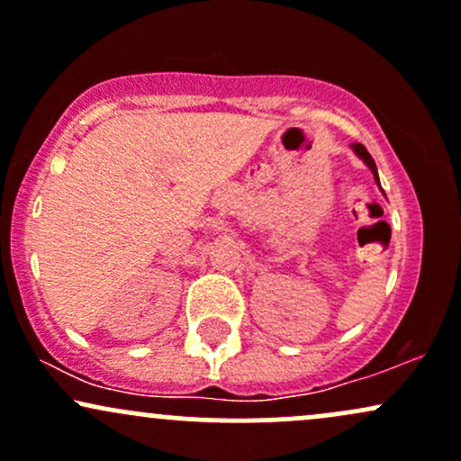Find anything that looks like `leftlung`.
<instances>
[{
	"mask_svg": "<svg viewBox=\"0 0 461 461\" xmlns=\"http://www.w3.org/2000/svg\"><path fill=\"white\" fill-rule=\"evenodd\" d=\"M353 149L357 152V157L364 158V163L368 165V167L372 169V174H375V180H376V183H379V176H376V165H375V161H372V157L368 154V149L361 146V143H353Z\"/></svg>",
	"mask_w": 461,
	"mask_h": 461,
	"instance_id": "8db88e82",
	"label": "left lung"
}]
</instances>
